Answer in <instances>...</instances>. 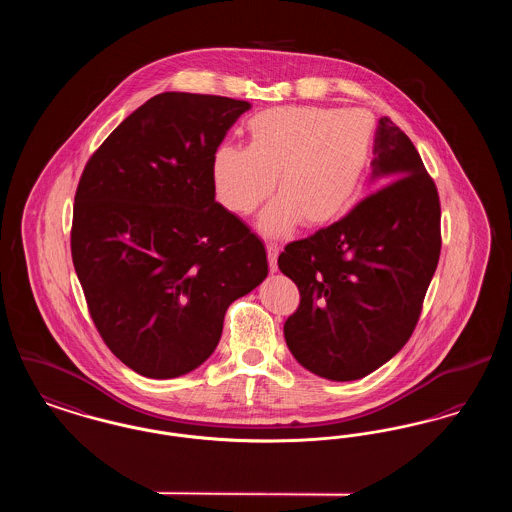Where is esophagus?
I'll list each match as a JSON object with an SVG mask.
<instances>
[{"label":"esophagus","instance_id":"obj_1","mask_svg":"<svg viewBox=\"0 0 512 512\" xmlns=\"http://www.w3.org/2000/svg\"><path fill=\"white\" fill-rule=\"evenodd\" d=\"M278 253H280V247H278V244H272V242H268L267 259L270 272H276V270H278V263H276V259H278Z\"/></svg>","mask_w":512,"mask_h":512}]
</instances>
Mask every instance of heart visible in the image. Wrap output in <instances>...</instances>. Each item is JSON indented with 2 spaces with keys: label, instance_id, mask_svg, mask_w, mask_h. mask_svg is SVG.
I'll return each mask as SVG.
<instances>
[{
  "label": "heart",
  "instance_id": "heart-1",
  "mask_svg": "<svg viewBox=\"0 0 512 512\" xmlns=\"http://www.w3.org/2000/svg\"><path fill=\"white\" fill-rule=\"evenodd\" d=\"M374 121L363 109L272 107L247 121V147H217L211 163L220 203L247 215L276 197L261 215L270 236L299 220L305 228L326 226L347 211L365 176Z\"/></svg>",
  "mask_w": 512,
  "mask_h": 512
}]
</instances>
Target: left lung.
Masks as SVG:
<instances>
[{
	"mask_svg": "<svg viewBox=\"0 0 512 512\" xmlns=\"http://www.w3.org/2000/svg\"><path fill=\"white\" fill-rule=\"evenodd\" d=\"M372 153L370 180L382 186L278 257L301 297L286 343L299 365L336 382L365 378L409 341L441 251L438 188L390 117Z\"/></svg>",
	"mask_w": 512,
	"mask_h": 512,
	"instance_id": "8db88e82",
	"label": "left lung"
}]
</instances>
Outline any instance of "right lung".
<instances>
[{
	"instance_id": "right-lung-1",
	"label": "right lung",
	"mask_w": 512,
	"mask_h": 512,
	"mask_svg": "<svg viewBox=\"0 0 512 512\" xmlns=\"http://www.w3.org/2000/svg\"><path fill=\"white\" fill-rule=\"evenodd\" d=\"M240 99L165 92L88 159L71 253L101 340L146 378H176L215 351L232 301L267 278L263 242L215 201L211 163Z\"/></svg>"
}]
</instances>
